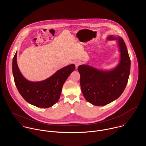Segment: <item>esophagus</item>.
I'll list each match as a JSON object with an SVG mask.
<instances>
[{"label": "esophagus", "mask_w": 146, "mask_h": 146, "mask_svg": "<svg viewBox=\"0 0 146 146\" xmlns=\"http://www.w3.org/2000/svg\"><path fill=\"white\" fill-rule=\"evenodd\" d=\"M74 63H75V65L76 68H77L78 67V66L81 64V62H80L79 61H76L74 62Z\"/></svg>", "instance_id": "obj_1"}]
</instances>
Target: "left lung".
Returning a JSON list of instances; mask_svg holds the SVG:
<instances>
[{"label": "left lung", "instance_id": "obj_1", "mask_svg": "<svg viewBox=\"0 0 146 146\" xmlns=\"http://www.w3.org/2000/svg\"><path fill=\"white\" fill-rule=\"evenodd\" d=\"M117 40L120 51V61L111 71H103L88 65H80V83L85 100L95 106H104L117 99L127 85L130 70V60L123 39L110 36Z\"/></svg>", "mask_w": 146, "mask_h": 146}]
</instances>
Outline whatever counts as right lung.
I'll return each instance as SVG.
<instances>
[{"instance_id":"right-lung-1","label":"right lung","mask_w":146,"mask_h":146,"mask_svg":"<svg viewBox=\"0 0 146 146\" xmlns=\"http://www.w3.org/2000/svg\"><path fill=\"white\" fill-rule=\"evenodd\" d=\"M17 52L12 62V70L15 85L24 100L38 107L48 108L59 100L63 85L75 69L74 64L58 70L54 74L42 82H32L21 74L17 64Z\"/></svg>"}]
</instances>
